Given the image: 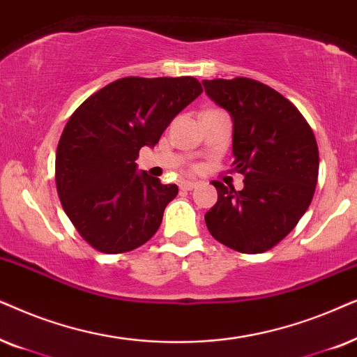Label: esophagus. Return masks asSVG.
Here are the masks:
<instances>
[{
    "instance_id": "obj_1",
    "label": "esophagus",
    "mask_w": 357,
    "mask_h": 357,
    "mask_svg": "<svg viewBox=\"0 0 357 357\" xmlns=\"http://www.w3.org/2000/svg\"><path fill=\"white\" fill-rule=\"evenodd\" d=\"M197 186L196 181H181V184H179V188L183 189V191H191V189H194Z\"/></svg>"
}]
</instances>
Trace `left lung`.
I'll list each match as a JSON object with an SVG mask.
<instances>
[{"label": "left lung", "mask_w": 357, "mask_h": 357, "mask_svg": "<svg viewBox=\"0 0 357 357\" xmlns=\"http://www.w3.org/2000/svg\"><path fill=\"white\" fill-rule=\"evenodd\" d=\"M207 96L234 121L235 191L220 181L206 213L211 235L240 253H263L292 231L310 206L318 179L315 135L294 104L250 78L204 79Z\"/></svg>", "instance_id": "8db88e82"}]
</instances>
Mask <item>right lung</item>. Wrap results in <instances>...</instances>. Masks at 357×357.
<instances>
[{
	"label": "right lung",
	"mask_w": 357,
	"mask_h": 357,
	"mask_svg": "<svg viewBox=\"0 0 357 357\" xmlns=\"http://www.w3.org/2000/svg\"><path fill=\"white\" fill-rule=\"evenodd\" d=\"M201 93L192 76H127L71 114L56 146V191L76 231L94 250L126 253L156 234L178 186L139 173L135 160Z\"/></svg>",
	"instance_id": "right-lung-1"
}]
</instances>
